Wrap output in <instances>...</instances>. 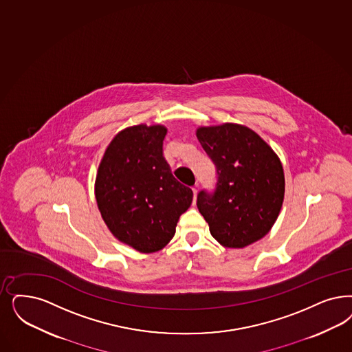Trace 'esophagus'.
<instances>
[{
    "label": "esophagus",
    "mask_w": 352,
    "mask_h": 352,
    "mask_svg": "<svg viewBox=\"0 0 352 352\" xmlns=\"http://www.w3.org/2000/svg\"><path fill=\"white\" fill-rule=\"evenodd\" d=\"M192 192H194V201H195V197H196V195H197V184L195 186L194 188H192Z\"/></svg>",
    "instance_id": "obj_1"
}]
</instances>
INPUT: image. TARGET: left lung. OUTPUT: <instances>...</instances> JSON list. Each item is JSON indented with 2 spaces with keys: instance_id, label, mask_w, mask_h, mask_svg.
I'll list each match as a JSON object with an SVG mask.
<instances>
[{
  "instance_id": "8db88e82",
  "label": "left lung",
  "mask_w": 352,
  "mask_h": 352,
  "mask_svg": "<svg viewBox=\"0 0 352 352\" xmlns=\"http://www.w3.org/2000/svg\"><path fill=\"white\" fill-rule=\"evenodd\" d=\"M196 136L217 171L214 191H200L196 203L212 236L229 248L261 239L283 203L285 175L278 156L242 124L199 127Z\"/></svg>"
}]
</instances>
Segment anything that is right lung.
Segmentation results:
<instances>
[{
    "instance_id": "right-lung-1",
    "label": "right lung",
    "mask_w": 352,
    "mask_h": 352,
    "mask_svg": "<svg viewBox=\"0 0 352 352\" xmlns=\"http://www.w3.org/2000/svg\"><path fill=\"white\" fill-rule=\"evenodd\" d=\"M166 127L138 124L117 133L97 170L95 195L111 234L136 251L162 250L192 203V190L178 182L164 157Z\"/></svg>"
}]
</instances>
